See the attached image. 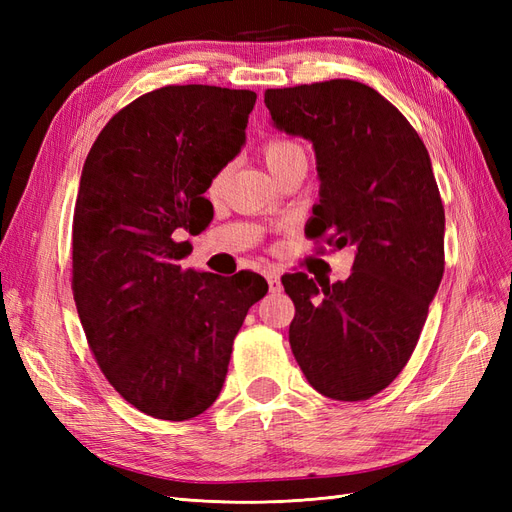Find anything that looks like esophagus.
I'll return each instance as SVG.
<instances>
[{"label":"esophagus","mask_w":512,"mask_h":512,"mask_svg":"<svg viewBox=\"0 0 512 512\" xmlns=\"http://www.w3.org/2000/svg\"><path fill=\"white\" fill-rule=\"evenodd\" d=\"M267 282H269V288H271V292H280V290H282V280H280V273H277L275 269L267 271Z\"/></svg>","instance_id":"esophagus-1"}]
</instances>
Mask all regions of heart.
Returning a JSON list of instances; mask_svg holds the SVG:
<instances>
[{"label":"heart","mask_w":512,"mask_h":512,"mask_svg":"<svg viewBox=\"0 0 512 512\" xmlns=\"http://www.w3.org/2000/svg\"><path fill=\"white\" fill-rule=\"evenodd\" d=\"M299 153H303V149L299 147V143H294L288 136H271L260 145V158L269 168V173H275V170L280 168L284 162H288L294 156H299ZM222 183H224V170H220V173L211 179L209 192L211 194L218 192L222 188Z\"/></svg>","instance_id":"obj_1"}]
</instances>
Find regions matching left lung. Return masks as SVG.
<instances>
[{"mask_svg":"<svg viewBox=\"0 0 512 512\" xmlns=\"http://www.w3.org/2000/svg\"><path fill=\"white\" fill-rule=\"evenodd\" d=\"M265 104L277 128L316 149L320 203L305 235L354 247L346 282L282 277L294 303L292 354L324 397L369 399L410 361L444 273L429 153L410 121L359 81L267 89Z\"/></svg>","mask_w":512,"mask_h":512,"instance_id":"8db88e82","label":"left lung"}]
</instances>
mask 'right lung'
I'll use <instances>...</instances> for the list:
<instances>
[{
	"label": "right lung",
	"instance_id": "obj_1",
	"mask_svg": "<svg viewBox=\"0 0 512 512\" xmlns=\"http://www.w3.org/2000/svg\"><path fill=\"white\" fill-rule=\"evenodd\" d=\"M250 89L166 85L111 117L83 166L72 294L113 389L153 418L188 421L218 399L232 342L265 277L181 267L203 230L211 179L245 143Z\"/></svg>",
	"mask_w": 512,
	"mask_h": 512
}]
</instances>
